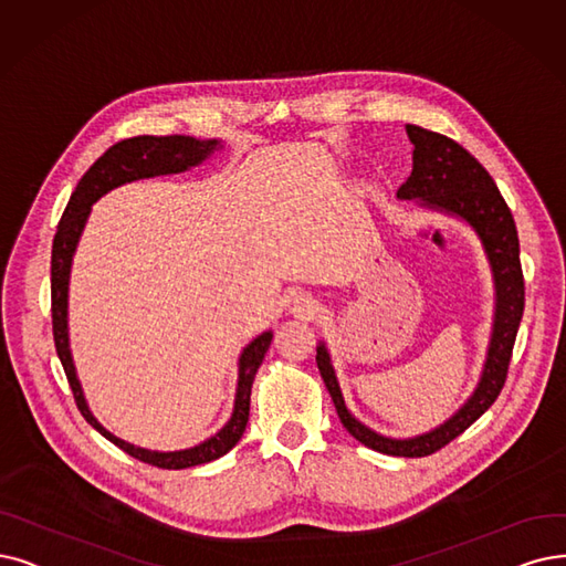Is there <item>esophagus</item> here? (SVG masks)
Masks as SVG:
<instances>
[{"mask_svg":"<svg viewBox=\"0 0 566 566\" xmlns=\"http://www.w3.org/2000/svg\"><path fill=\"white\" fill-rule=\"evenodd\" d=\"M290 311L292 313H300V315H313L315 311H318V304H315L308 295H302V292H292L290 297Z\"/></svg>","mask_w":566,"mask_h":566,"instance_id":"obj_1","label":"esophagus"}]
</instances>
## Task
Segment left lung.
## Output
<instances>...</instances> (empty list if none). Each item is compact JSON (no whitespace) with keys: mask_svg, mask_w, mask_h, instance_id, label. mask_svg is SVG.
Returning <instances> with one entry per match:
<instances>
[{"mask_svg":"<svg viewBox=\"0 0 566 566\" xmlns=\"http://www.w3.org/2000/svg\"><path fill=\"white\" fill-rule=\"evenodd\" d=\"M406 134H409L413 144V171L397 190V197L422 199L427 207L464 218L479 232L488 260L492 264L496 285V318L483 378L473 397L446 424L434 429V432L416 439H388L371 432L369 427H365L348 413L334 369L329 365V355L323 344L318 346L315 361H318L321 376L332 395L338 418H342L344 427L361 446L395 458H427L458 439L500 397L509 376L515 334L520 321H523L525 279L523 266H520V243L511 209L502 192L496 190L485 167L458 142L443 137L439 132H429L418 125H406Z\"/></svg>","mask_w":566,"mask_h":566,"instance_id":"obj_1","label":"left lung"}]
</instances>
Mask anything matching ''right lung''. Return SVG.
<instances>
[{
  "label": "right lung",
  "mask_w": 566,
  "mask_h": 566,
  "mask_svg": "<svg viewBox=\"0 0 566 566\" xmlns=\"http://www.w3.org/2000/svg\"><path fill=\"white\" fill-rule=\"evenodd\" d=\"M216 146L218 142H197L192 137H178V134H174V137H148V134H144V137H132V139L118 142L83 174L70 199V205H66L57 222V232L53 239V258H51L53 338H55V350L64 367L66 380H70V388L74 392L78 411L102 437H106L111 443H116L120 450H125L127 455L157 469H188L197 464H207L211 460L222 458L224 453H230V450L237 446L248 424V413H251V388L262 359L271 346V332H264L262 336H258L255 342L248 344L245 350L241 353L239 388H237L234 413L230 422L224 424L216 437L195 448L178 450V453H150V450L134 448L108 434L106 429L93 418V413L87 411L78 378L74 371L72 353H70V334H66V290H70V269H72L76 243L83 232V224L87 220L93 201H97L111 188L127 184V180L157 176V174H176L192 165H199Z\"/></svg>",
  "instance_id": "obj_1"
}]
</instances>
